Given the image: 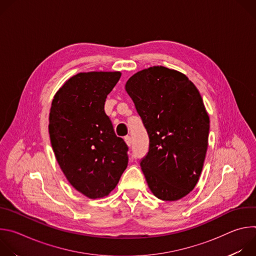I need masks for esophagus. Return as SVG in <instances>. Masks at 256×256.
<instances>
[{"instance_id":"obj_1","label":"esophagus","mask_w":256,"mask_h":256,"mask_svg":"<svg viewBox=\"0 0 256 256\" xmlns=\"http://www.w3.org/2000/svg\"><path fill=\"white\" fill-rule=\"evenodd\" d=\"M124 140H126V144L128 146V147H130V146H132V138L130 136H126L124 138Z\"/></svg>"}]
</instances>
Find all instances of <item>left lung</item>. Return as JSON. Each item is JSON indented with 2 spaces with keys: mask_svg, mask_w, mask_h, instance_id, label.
Wrapping results in <instances>:
<instances>
[{
  "mask_svg": "<svg viewBox=\"0 0 256 256\" xmlns=\"http://www.w3.org/2000/svg\"><path fill=\"white\" fill-rule=\"evenodd\" d=\"M126 91L150 138L140 162L150 190L169 202L188 196L200 179L208 144L210 118L200 91L181 72L162 66L136 72Z\"/></svg>",
  "mask_w": 256,
  "mask_h": 256,
  "instance_id": "8db88e82",
  "label": "left lung"
}]
</instances>
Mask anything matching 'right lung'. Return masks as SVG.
Masks as SVG:
<instances>
[{
    "label": "right lung",
    "mask_w": 256,
    "mask_h": 256,
    "mask_svg": "<svg viewBox=\"0 0 256 256\" xmlns=\"http://www.w3.org/2000/svg\"><path fill=\"white\" fill-rule=\"evenodd\" d=\"M120 72H83L54 96L48 132L56 159L70 186L95 200L109 196L128 166V146L105 114L107 95Z\"/></svg>",
    "instance_id": "1"
}]
</instances>
